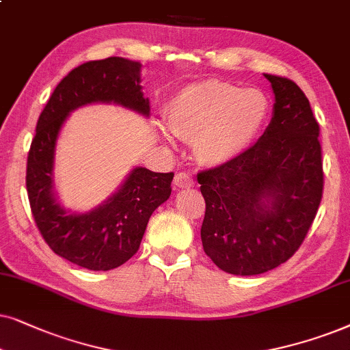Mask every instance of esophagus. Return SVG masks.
Segmentation results:
<instances>
[{"mask_svg":"<svg viewBox=\"0 0 350 350\" xmlns=\"http://www.w3.org/2000/svg\"><path fill=\"white\" fill-rule=\"evenodd\" d=\"M193 179L192 176L187 174V172H178L174 178V185L178 189H190L193 187Z\"/></svg>","mask_w":350,"mask_h":350,"instance_id":"1","label":"esophagus"}]
</instances>
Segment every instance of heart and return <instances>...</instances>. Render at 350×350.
<instances>
[{"label":"heart","mask_w":350,"mask_h":350,"mask_svg":"<svg viewBox=\"0 0 350 350\" xmlns=\"http://www.w3.org/2000/svg\"><path fill=\"white\" fill-rule=\"evenodd\" d=\"M269 111V97L258 88L204 80L176 92L165 115L170 131L192 142L200 165L217 167L237 160L258 141Z\"/></svg>","instance_id":"b5f03b06"}]
</instances>
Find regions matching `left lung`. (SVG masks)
<instances>
[{"label": "left lung", "instance_id": "obj_1", "mask_svg": "<svg viewBox=\"0 0 350 350\" xmlns=\"http://www.w3.org/2000/svg\"><path fill=\"white\" fill-rule=\"evenodd\" d=\"M275 104L259 141L237 160L198 174L206 202L202 243L232 275H259L296 253L319 209L323 167L319 123L288 78L264 75Z\"/></svg>", "mask_w": 350, "mask_h": 350}]
</instances>
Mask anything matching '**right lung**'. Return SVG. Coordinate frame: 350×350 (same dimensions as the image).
<instances>
[{
	"label": "right lung",
	"instance_id": "right-lung-1",
	"mask_svg": "<svg viewBox=\"0 0 350 350\" xmlns=\"http://www.w3.org/2000/svg\"><path fill=\"white\" fill-rule=\"evenodd\" d=\"M142 64L124 57L91 60L55 86L41 111L27 160V192L36 226L60 258L90 270H111L137 253L152 213L171 195L172 172L136 166L118 189L90 211H70L54 189L55 147L73 110L115 104L148 118Z\"/></svg>",
	"mask_w": 350,
	"mask_h": 350
}]
</instances>
